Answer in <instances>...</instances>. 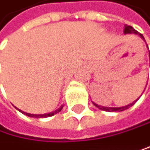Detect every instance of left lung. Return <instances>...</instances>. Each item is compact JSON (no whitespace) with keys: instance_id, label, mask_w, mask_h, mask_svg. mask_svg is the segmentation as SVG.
Returning <instances> with one entry per match:
<instances>
[{"instance_id":"obj_1","label":"left lung","mask_w":150,"mask_h":150,"mask_svg":"<svg viewBox=\"0 0 150 150\" xmlns=\"http://www.w3.org/2000/svg\"><path fill=\"white\" fill-rule=\"evenodd\" d=\"M124 33L127 34V33H135V34H139V36L143 39V40H145L144 39V37H143V35L141 34V33H137L132 26H129V25H125V30H124ZM147 47H148V45H147ZM149 48V47H148ZM149 60H150V53H149ZM139 98L136 100V101H134L133 103H131L130 105H125V106H121V108H108V106H102V105H97V104H96V103H94L93 102V104L96 106L97 108H99V109H101V110H104V111H108V112H114V111H116V112H120V111H124V110H126V109H127L128 108H130V106H132L137 100H139Z\"/></svg>"}]
</instances>
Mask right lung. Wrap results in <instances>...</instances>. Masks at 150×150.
Instances as JSON below:
<instances>
[{
  "mask_svg": "<svg viewBox=\"0 0 150 150\" xmlns=\"http://www.w3.org/2000/svg\"><path fill=\"white\" fill-rule=\"evenodd\" d=\"M62 108H63V105H61V108H59L58 109H56L55 111H54V112H51V113H48V114H42V115H36V114H29V113H25V112H23V111H22V110H20V109H18L20 112H22L23 114H24V115H26V116H28V117H35V118H42V117H52V116H54V115H55V114H57V113H59L61 110H62Z\"/></svg>",
  "mask_w": 150,
  "mask_h": 150,
  "instance_id": "add662e5",
  "label": "right lung"
}]
</instances>
